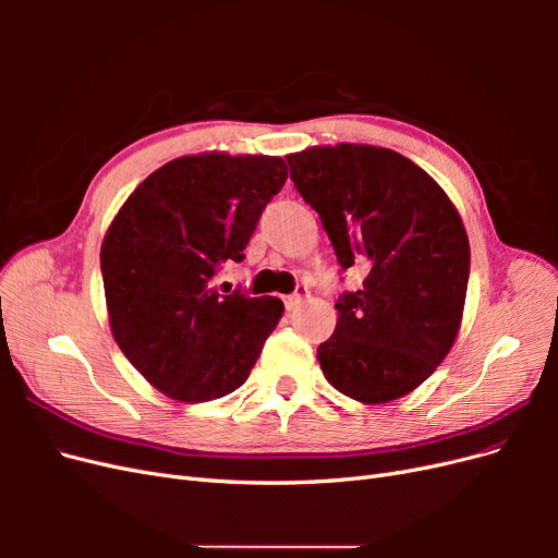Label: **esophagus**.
Segmentation results:
<instances>
[{"label":"esophagus","instance_id":"1","mask_svg":"<svg viewBox=\"0 0 558 558\" xmlns=\"http://www.w3.org/2000/svg\"><path fill=\"white\" fill-rule=\"evenodd\" d=\"M307 295H310L307 286H298L295 293H293V295H289V298H286V307H289V310H295V307H300V305H302V300H305Z\"/></svg>","mask_w":558,"mask_h":558}]
</instances>
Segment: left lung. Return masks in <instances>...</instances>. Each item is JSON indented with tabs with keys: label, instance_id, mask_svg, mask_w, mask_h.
Returning a JSON list of instances; mask_svg holds the SVG:
<instances>
[{
	"label": "left lung",
	"instance_id": "left-lung-1",
	"mask_svg": "<svg viewBox=\"0 0 558 558\" xmlns=\"http://www.w3.org/2000/svg\"><path fill=\"white\" fill-rule=\"evenodd\" d=\"M342 269L361 291L335 302L318 363L337 391L384 404L412 393L445 361L461 328L470 244L459 211L418 165L391 148L312 146L289 158Z\"/></svg>",
	"mask_w": 558,
	"mask_h": 558
}]
</instances>
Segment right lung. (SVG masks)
<instances>
[{
    "mask_svg": "<svg viewBox=\"0 0 558 558\" xmlns=\"http://www.w3.org/2000/svg\"><path fill=\"white\" fill-rule=\"evenodd\" d=\"M289 170L275 156H183L146 177L111 221L102 260L116 344L167 398L207 402L240 388L279 324V298L218 295Z\"/></svg>",
    "mask_w": 558,
    "mask_h": 558,
    "instance_id": "add662e5",
    "label": "right lung"
}]
</instances>
